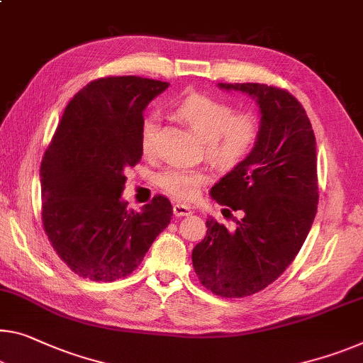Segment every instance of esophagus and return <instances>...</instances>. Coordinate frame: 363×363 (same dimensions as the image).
<instances>
[{"mask_svg":"<svg viewBox=\"0 0 363 363\" xmlns=\"http://www.w3.org/2000/svg\"><path fill=\"white\" fill-rule=\"evenodd\" d=\"M174 214H175V217H185V216H189V214H191V208H189V206H186V204L177 203V204L174 206Z\"/></svg>","mask_w":363,"mask_h":363,"instance_id":"obj_1","label":"esophagus"}]
</instances>
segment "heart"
<instances>
[{"mask_svg":"<svg viewBox=\"0 0 363 363\" xmlns=\"http://www.w3.org/2000/svg\"><path fill=\"white\" fill-rule=\"evenodd\" d=\"M175 115L204 139V154L216 165L232 169L252 152L259 126L248 110H233L225 100L206 94H189L177 105ZM155 118L146 116L139 128V147L150 157L155 150ZM208 183L201 169L167 167L157 177V185L177 201H191Z\"/></svg>","mask_w":363,"mask_h":363,"instance_id":"b5f03b06","label":"heart"}]
</instances>
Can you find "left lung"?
Instances as JSON below:
<instances>
[{"mask_svg":"<svg viewBox=\"0 0 363 363\" xmlns=\"http://www.w3.org/2000/svg\"><path fill=\"white\" fill-rule=\"evenodd\" d=\"M219 86L258 100L261 126L252 154L209 193L227 214L238 211L242 219H233L235 228L208 219V233L191 258L208 291L242 298L274 282L308 235L318 209L316 141L305 108L287 89Z\"/></svg>","mask_w":363,"mask_h":363,"instance_id":"1","label":"left lung"}]
</instances>
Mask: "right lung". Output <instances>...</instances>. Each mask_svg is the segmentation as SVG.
<instances>
[{
	"label": "right lung",
	"mask_w": 363,
	"mask_h": 363,
	"mask_svg": "<svg viewBox=\"0 0 363 363\" xmlns=\"http://www.w3.org/2000/svg\"><path fill=\"white\" fill-rule=\"evenodd\" d=\"M169 82L139 76L91 81L66 105L40 165L42 224L61 261L89 281L130 276L170 224L169 198L141 213L121 201L128 167L143 157V110Z\"/></svg>",
	"instance_id": "right-lung-1"
}]
</instances>
